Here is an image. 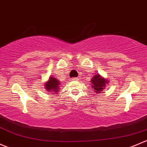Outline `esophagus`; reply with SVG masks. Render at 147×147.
Segmentation results:
<instances>
[{"label":"esophagus","mask_w":147,"mask_h":147,"mask_svg":"<svg viewBox=\"0 0 147 147\" xmlns=\"http://www.w3.org/2000/svg\"><path fill=\"white\" fill-rule=\"evenodd\" d=\"M72 81H78V80H79V78H72Z\"/></svg>","instance_id":"34e87169"}]
</instances>
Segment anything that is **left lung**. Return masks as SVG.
Listing matches in <instances>:
<instances>
[{"label":"left lung","instance_id":"obj_1","mask_svg":"<svg viewBox=\"0 0 147 147\" xmlns=\"http://www.w3.org/2000/svg\"><path fill=\"white\" fill-rule=\"evenodd\" d=\"M92 88L96 93H100L103 89H105V86L109 83L108 80L102 78L100 75H95L91 80Z\"/></svg>","mask_w":147,"mask_h":147}]
</instances>
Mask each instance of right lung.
<instances>
[{
	"label": "right lung",
	"mask_w": 147,
	"mask_h": 147,
	"mask_svg": "<svg viewBox=\"0 0 147 147\" xmlns=\"http://www.w3.org/2000/svg\"><path fill=\"white\" fill-rule=\"evenodd\" d=\"M60 84H61V82L56 80L54 77H50L49 81L44 84V86L47 92L55 93V94H56L57 92H59L60 89H61Z\"/></svg>",
	"instance_id": "1"
}]
</instances>
